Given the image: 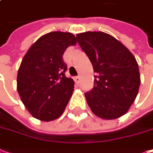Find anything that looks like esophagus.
Segmentation results:
<instances>
[{
    "label": "esophagus",
    "instance_id": "1",
    "mask_svg": "<svg viewBox=\"0 0 153 153\" xmlns=\"http://www.w3.org/2000/svg\"><path fill=\"white\" fill-rule=\"evenodd\" d=\"M74 81H75V83H77V84H79V82H80V78H79V76H76L74 77Z\"/></svg>",
    "mask_w": 153,
    "mask_h": 153
}]
</instances>
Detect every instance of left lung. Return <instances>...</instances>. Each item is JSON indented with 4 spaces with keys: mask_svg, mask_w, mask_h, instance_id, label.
<instances>
[{
    "mask_svg": "<svg viewBox=\"0 0 153 153\" xmlns=\"http://www.w3.org/2000/svg\"><path fill=\"white\" fill-rule=\"evenodd\" d=\"M76 39L97 74L94 88L85 93L88 106L101 119L121 117L134 103L141 83L135 56L120 42L103 32L78 33Z\"/></svg>",
    "mask_w": 153,
    "mask_h": 153,
    "instance_id": "obj_1",
    "label": "left lung"
}]
</instances>
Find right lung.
Listing matches in <instances>:
<instances>
[{
	"instance_id": "add662e5",
	"label": "right lung",
	"mask_w": 153,
	"mask_h": 153,
	"mask_svg": "<svg viewBox=\"0 0 153 153\" xmlns=\"http://www.w3.org/2000/svg\"><path fill=\"white\" fill-rule=\"evenodd\" d=\"M77 43L71 33L51 32L39 38L25 55L19 66L16 88L28 111L42 121L59 118L74 88L65 76L67 65L63 55Z\"/></svg>"
}]
</instances>
